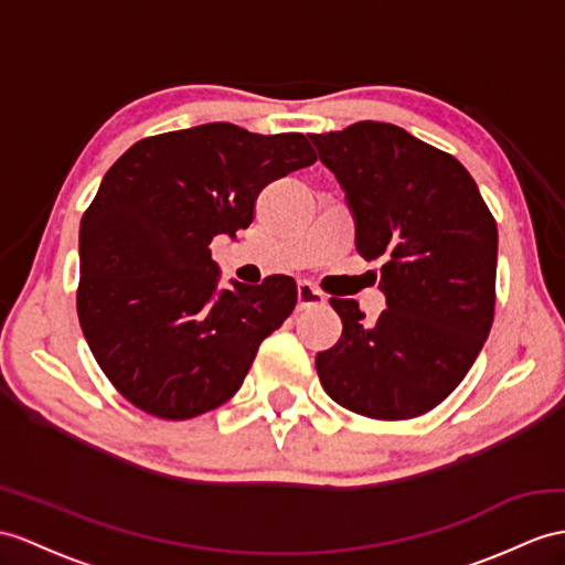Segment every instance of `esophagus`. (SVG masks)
Wrapping results in <instances>:
<instances>
[{"mask_svg": "<svg viewBox=\"0 0 565 565\" xmlns=\"http://www.w3.org/2000/svg\"><path fill=\"white\" fill-rule=\"evenodd\" d=\"M326 305V295L316 290L311 282H299L297 285V309L305 311L311 307H323Z\"/></svg>", "mask_w": 565, "mask_h": 565, "instance_id": "1", "label": "esophagus"}]
</instances>
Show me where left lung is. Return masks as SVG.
I'll list each match as a JSON object with an SVG mask.
<instances>
[{"instance_id": "8db88e82", "label": "left lung", "mask_w": 565, "mask_h": 565, "mask_svg": "<svg viewBox=\"0 0 565 565\" xmlns=\"http://www.w3.org/2000/svg\"><path fill=\"white\" fill-rule=\"evenodd\" d=\"M345 191L354 246L383 258L386 311L369 323L354 299H330L335 348L316 354L333 401L374 419H412L458 388L493 321L497 223L462 164L395 124L311 134Z\"/></svg>"}]
</instances>
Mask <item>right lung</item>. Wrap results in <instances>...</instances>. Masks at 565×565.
<instances>
[{
    "label": "right lung",
    "instance_id": "obj_1",
    "mask_svg": "<svg viewBox=\"0 0 565 565\" xmlns=\"http://www.w3.org/2000/svg\"><path fill=\"white\" fill-rule=\"evenodd\" d=\"M305 134L227 121L150 136L103 177L81 220L78 321L113 386L162 419H191L235 395L258 345L297 305V285L220 287L211 242L237 237L260 189L313 164Z\"/></svg>",
    "mask_w": 565,
    "mask_h": 565
}]
</instances>
